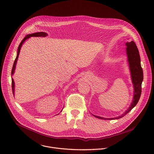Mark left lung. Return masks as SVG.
<instances>
[{"label":"left lung","instance_id":"left-lung-1","mask_svg":"<svg viewBox=\"0 0 154 154\" xmlns=\"http://www.w3.org/2000/svg\"><path fill=\"white\" fill-rule=\"evenodd\" d=\"M125 45L127 47L126 52L127 55V61L128 63L131 78L134 88V95L132 103H131V105L128 109L121 116H119L116 118H105L92 115L97 118L104 120L120 119L126 115L128 112H130L136 106L140 99L142 93V83L143 80V72L141 66L139 51L136 46V44L133 41L131 42H127Z\"/></svg>","mask_w":154,"mask_h":154}]
</instances>
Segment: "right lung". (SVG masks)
I'll return each mask as SVG.
<instances>
[{"mask_svg": "<svg viewBox=\"0 0 154 154\" xmlns=\"http://www.w3.org/2000/svg\"><path fill=\"white\" fill-rule=\"evenodd\" d=\"M47 36V33H45V32H36V33H32V34H28L24 38V39L21 41V42H20L18 47V50H17V56H16V58L14 60V65H13V66H12V71H11V77L12 76V75L14 74V72H15V67H16V64H17V60H18V56H19V54H20V50H21V48L22 47V45L25 42L26 40H27V39H29V38L32 37V36ZM12 80V92H13V95H14L15 94V83H14V79H11Z\"/></svg>", "mask_w": 154, "mask_h": 154, "instance_id": "obj_1", "label": "right lung"}]
</instances>
